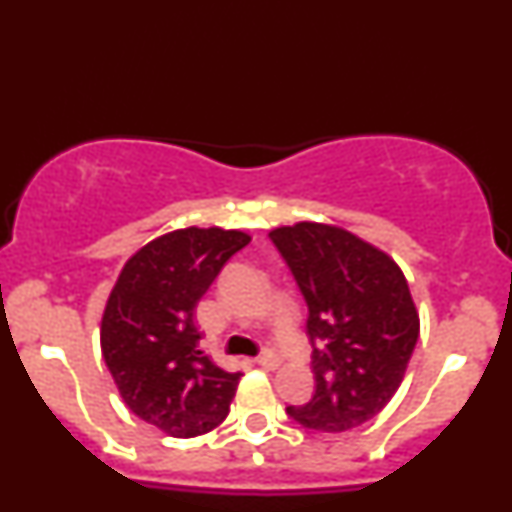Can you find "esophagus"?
Masks as SVG:
<instances>
[{
	"label": "esophagus",
	"mask_w": 512,
	"mask_h": 512,
	"mask_svg": "<svg viewBox=\"0 0 512 512\" xmlns=\"http://www.w3.org/2000/svg\"><path fill=\"white\" fill-rule=\"evenodd\" d=\"M257 362H259V365H262L264 369H277V367H280V362H282V358H280V356H277V353H275V351H271V349H266V351L262 353V356H259V358H257Z\"/></svg>",
	"instance_id": "1"
}]
</instances>
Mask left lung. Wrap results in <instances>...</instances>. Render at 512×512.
Here are the masks:
<instances>
[{"label": "left lung", "mask_w": 512, "mask_h": 512, "mask_svg": "<svg viewBox=\"0 0 512 512\" xmlns=\"http://www.w3.org/2000/svg\"><path fill=\"white\" fill-rule=\"evenodd\" d=\"M271 239L309 306L313 347L315 392L286 412L320 432L358 427L392 401L421 329L401 266L353 232L318 221L273 228Z\"/></svg>", "instance_id": "obj_1"}]
</instances>
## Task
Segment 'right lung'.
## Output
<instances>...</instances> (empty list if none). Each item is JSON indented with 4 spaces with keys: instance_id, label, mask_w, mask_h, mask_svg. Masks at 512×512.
Wrapping results in <instances>:
<instances>
[{
    "instance_id": "obj_1",
    "label": "right lung",
    "mask_w": 512,
    "mask_h": 512,
    "mask_svg": "<svg viewBox=\"0 0 512 512\" xmlns=\"http://www.w3.org/2000/svg\"><path fill=\"white\" fill-rule=\"evenodd\" d=\"M248 241L219 226L165 232L127 259L107 297L100 349L109 374L129 410L176 439L206 434L230 412L241 374L201 351L194 309Z\"/></svg>"
}]
</instances>
